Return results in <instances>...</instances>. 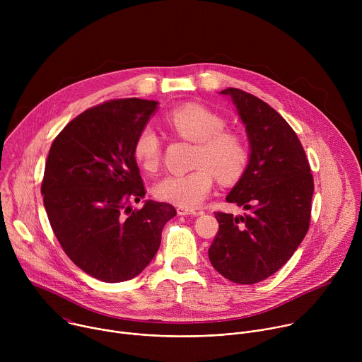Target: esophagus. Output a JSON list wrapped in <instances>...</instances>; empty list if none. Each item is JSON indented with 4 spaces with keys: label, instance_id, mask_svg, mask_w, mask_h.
Returning a JSON list of instances; mask_svg holds the SVG:
<instances>
[{
    "label": "esophagus",
    "instance_id": "obj_1",
    "mask_svg": "<svg viewBox=\"0 0 362 362\" xmlns=\"http://www.w3.org/2000/svg\"><path fill=\"white\" fill-rule=\"evenodd\" d=\"M177 215L179 216H197V215H200V212L185 209V208H177Z\"/></svg>",
    "mask_w": 362,
    "mask_h": 362
}]
</instances>
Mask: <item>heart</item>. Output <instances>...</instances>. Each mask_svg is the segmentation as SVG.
Masks as SVG:
<instances>
[{
  "label": "heart",
  "mask_w": 362,
  "mask_h": 362,
  "mask_svg": "<svg viewBox=\"0 0 362 362\" xmlns=\"http://www.w3.org/2000/svg\"><path fill=\"white\" fill-rule=\"evenodd\" d=\"M170 129L183 139L197 143L193 172L169 175L153 187L159 200L185 209H194L208 197L214 187V175L223 183L238 180L246 169L249 150L245 140L225 132L226 120L218 113L199 105H185L166 117ZM162 143L158 132L144 126L133 144V158L146 172L159 168Z\"/></svg>",
  "instance_id": "obj_1"
}]
</instances>
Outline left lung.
<instances>
[{
  "label": "left lung",
  "instance_id": "1",
  "mask_svg": "<svg viewBox=\"0 0 362 362\" xmlns=\"http://www.w3.org/2000/svg\"><path fill=\"white\" fill-rule=\"evenodd\" d=\"M249 140V160L226 196L246 214L216 212L209 247L212 267L226 279L252 285L279 271L305 238L314 179L303 147L286 120L261 98L226 88Z\"/></svg>",
  "mask_w": 362,
  "mask_h": 362
}]
</instances>
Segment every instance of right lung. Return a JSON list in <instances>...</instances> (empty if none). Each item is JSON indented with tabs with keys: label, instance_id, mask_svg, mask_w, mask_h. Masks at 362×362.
<instances>
[{
	"label": "right lung",
	"instance_id": "add662e5",
	"mask_svg": "<svg viewBox=\"0 0 362 362\" xmlns=\"http://www.w3.org/2000/svg\"><path fill=\"white\" fill-rule=\"evenodd\" d=\"M158 106L141 98L103 103L71 120L48 153L41 193L49 225L74 265L103 282L137 276L176 216L163 202L130 206L146 194L133 144Z\"/></svg>",
	"mask_w": 362,
	"mask_h": 362
}]
</instances>
